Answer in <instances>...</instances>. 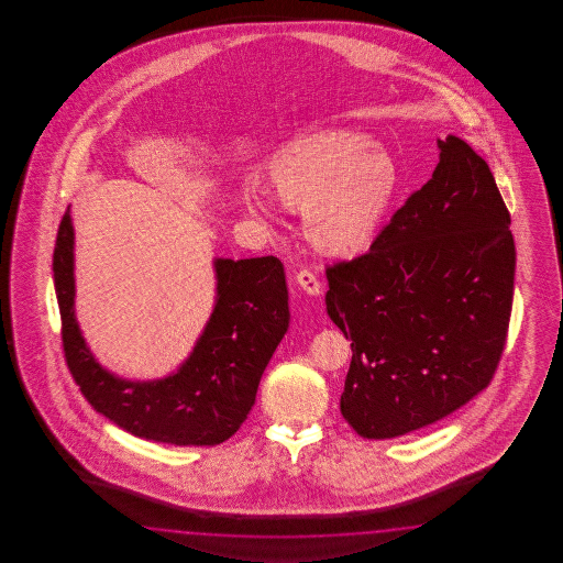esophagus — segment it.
Listing matches in <instances>:
<instances>
[{
  "label": "esophagus",
  "instance_id": "1",
  "mask_svg": "<svg viewBox=\"0 0 563 563\" xmlns=\"http://www.w3.org/2000/svg\"><path fill=\"white\" fill-rule=\"evenodd\" d=\"M296 284L301 287V291H306L308 296H320V291H322V284H320V279L318 276L310 272V269H299L298 274H296Z\"/></svg>",
  "mask_w": 563,
  "mask_h": 563
}]
</instances>
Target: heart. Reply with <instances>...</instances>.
Wrapping results in <instances>:
<instances>
[{
  "instance_id": "b5f03b06",
  "label": "heart",
  "mask_w": 563,
  "mask_h": 563,
  "mask_svg": "<svg viewBox=\"0 0 563 563\" xmlns=\"http://www.w3.org/2000/svg\"><path fill=\"white\" fill-rule=\"evenodd\" d=\"M390 156L374 151L362 132H316L296 139L272 163V183L279 199L306 209L311 243L332 255H352L371 243L396 191ZM257 216H272V195L253 187Z\"/></svg>"
}]
</instances>
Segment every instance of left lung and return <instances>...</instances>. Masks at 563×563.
Returning a JSON list of instances; mask_svg holds the SVG:
<instances>
[{
  "label": "left lung",
  "mask_w": 563,
  "mask_h": 563,
  "mask_svg": "<svg viewBox=\"0 0 563 563\" xmlns=\"http://www.w3.org/2000/svg\"><path fill=\"white\" fill-rule=\"evenodd\" d=\"M378 233L328 265L325 308L352 340L340 410L364 439L449 417L489 386L514 306L511 217L489 165L459 136Z\"/></svg>",
  "instance_id": "1"
}]
</instances>
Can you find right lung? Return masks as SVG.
Segmentation results:
<instances>
[{"label": "right lung", "mask_w": 563, "mask_h": 563, "mask_svg": "<svg viewBox=\"0 0 563 563\" xmlns=\"http://www.w3.org/2000/svg\"><path fill=\"white\" fill-rule=\"evenodd\" d=\"M217 299L203 334L179 371L161 380H124L86 346L74 313L70 207L54 247L62 346L74 380L96 412L122 431L177 446H216L240 431L267 362L289 325L284 264L274 257L216 262Z\"/></svg>", "instance_id": "add662e5"}]
</instances>
